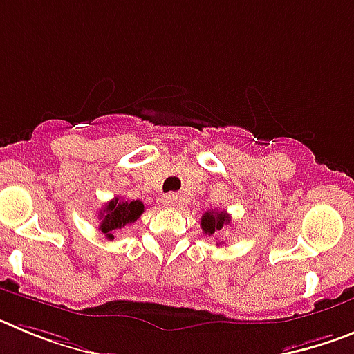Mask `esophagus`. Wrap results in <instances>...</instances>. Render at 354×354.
Listing matches in <instances>:
<instances>
[{
  "instance_id": "1",
  "label": "esophagus",
  "mask_w": 354,
  "mask_h": 354,
  "mask_svg": "<svg viewBox=\"0 0 354 354\" xmlns=\"http://www.w3.org/2000/svg\"><path fill=\"white\" fill-rule=\"evenodd\" d=\"M162 205H167V207H175V205L179 204V196L175 195V193H168V195H162Z\"/></svg>"
}]
</instances>
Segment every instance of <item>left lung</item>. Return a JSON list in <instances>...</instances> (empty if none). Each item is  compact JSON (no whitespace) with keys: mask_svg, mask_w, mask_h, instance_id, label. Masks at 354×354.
Segmentation results:
<instances>
[{"mask_svg":"<svg viewBox=\"0 0 354 354\" xmlns=\"http://www.w3.org/2000/svg\"><path fill=\"white\" fill-rule=\"evenodd\" d=\"M230 223V216L227 211H207L202 220H200V227L204 230V234L212 236L218 230H223L225 225Z\"/></svg>","mask_w":354,"mask_h":354,"instance_id":"left-lung-1","label":"left lung"}]
</instances>
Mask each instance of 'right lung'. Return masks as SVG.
I'll list each match as a JSON object with an SVG mask.
<instances>
[{
	"instance_id": "add662e5",
	"label": "right lung",
	"mask_w": 354,
	"mask_h": 354,
	"mask_svg": "<svg viewBox=\"0 0 354 354\" xmlns=\"http://www.w3.org/2000/svg\"><path fill=\"white\" fill-rule=\"evenodd\" d=\"M143 211H145V207H143V202H140V200L129 202V200H120L117 196L111 202H108L99 212V221H101L99 230L108 239H115L113 234L117 232L118 228L134 223L142 216Z\"/></svg>"
}]
</instances>
